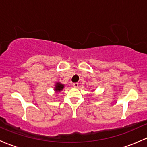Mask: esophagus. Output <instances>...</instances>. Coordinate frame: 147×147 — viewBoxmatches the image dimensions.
Listing matches in <instances>:
<instances>
[{
  "mask_svg": "<svg viewBox=\"0 0 147 147\" xmlns=\"http://www.w3.org/2000/svg\"><path fill=\"white\" fill-rule=\"evenodd\" d=\"M79 86V84L78 82H75V83H73V86L74 87H78Z\"/></svg>",
  "mask_w": 147,
  "mask_h": 147,
  "instance_id": "1",
  "label": "esophagus"
}]
</instances>
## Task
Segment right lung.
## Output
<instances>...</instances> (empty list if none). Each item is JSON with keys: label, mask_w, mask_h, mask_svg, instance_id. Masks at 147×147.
Listing matches in <instances>:
<instances>
[{"label": "right lung", "mask_w": 147, "mask_h": 147, "mask_svg": "<svg viewBox=\"0 0 147 147\" xmlns=\"http://www.w3.org/2000/svg\"><path fill=\"white\" fill-rule=\"evenodd\" d=\"M63 87H64V85H63V84H61V83H57L56 85H55V92H61L62 89H63Z\"/></svg>", "instance_id": "add662e5"}]
</instances>
